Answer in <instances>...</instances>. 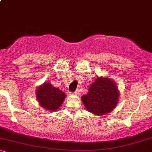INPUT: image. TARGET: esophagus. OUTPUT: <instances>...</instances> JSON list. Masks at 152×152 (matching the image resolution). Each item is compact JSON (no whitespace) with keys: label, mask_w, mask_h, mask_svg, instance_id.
Instances as JSON below:
<instances>
[{"label":"esophagus","mask_w":152,"mask_h":152,"mask_svg":"<svg viewBox=\"0 0 152 152\" xmlns=\"http://www.w3.org/2000/svg\"><path fill=\"white\" fill-rule=\"evenodd\" d=\"M74 95H76V96H79L80 95V91L78 90V89H77V90L76 91L74 92Z\"/></svg>","instance_id":"esophagus-1"}]
</instances>
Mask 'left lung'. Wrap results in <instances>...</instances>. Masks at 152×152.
Returning <instances> with one entry per match:
<instances>
[{
  "label": "left lung",
  "instance_id": "1",
  "mask_svg": "<svg viewBox=\"0 0 152 152\" xmlns=\"http://www.w3.org/2000/svg\"><path fill=\"white\" fill-rule=\"evenodd\" d=\"M117 84L109 77L99 76L91 83L81 101L86 110L96 116L109 114L117 106L119 99Z\"/></svg>",
  "mask_w": 152,
  "mask_h": 152
}]
</instances>
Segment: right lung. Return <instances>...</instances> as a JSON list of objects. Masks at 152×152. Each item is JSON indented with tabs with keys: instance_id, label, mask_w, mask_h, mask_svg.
Returning a JSON list of instances; mask_svg holds the SVG:
<instances>
[{
	"instance_id": "add662e5",
	"label": "right lung",
	"mask_w": 152,
	"mask_h": 152,
	"mask_svg": "<svg viewBox=\"0 0 152 152\" xmlns=\"http://www.w3.org/2000/svg\"><path fill=\"white\" fill-rule=\"evenodd\" d=\"M36 95L40 106L50 111L58 110L66 96V94L50 82H45L37 87Z\"/></svg>"
}]
</instances>
